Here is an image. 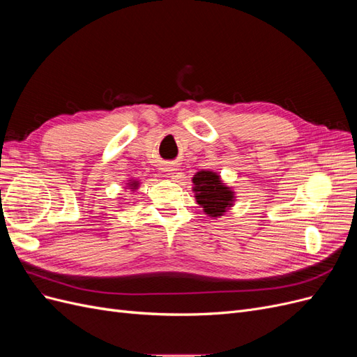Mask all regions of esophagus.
Segmentation results:
<instances>
[{"instance_id": "34e87169", "label": "esophagus", "mask_w": 357, "mask_h": 357, "mask_svg": "<svg viewBox=\"0 0 357 357\" xmlns=\"http://www.w3.org/2000/svg\"><path fill=\"white\" fill-rule=\"evenodd\" d=\"M162 171H165L167 174H169V176H172V174H176V171H177V168L172 165V164H165L164 165V168H162Z\"/></svg>"}]
</instances>
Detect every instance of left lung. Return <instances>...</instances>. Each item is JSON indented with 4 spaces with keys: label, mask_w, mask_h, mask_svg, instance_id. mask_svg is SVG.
Wrapping results in <instances>:
<instances>
[{
    "label": "left lung",
    "mask_w": 357,
    "mask_h": 357,
    "mask_svg": "<svg viewBox=\"0 0 357 357\" xmlns=\"http://www.w3.org/2000/svg\"><path fill=\"white\" fill-rule=\"evenodd\" d=\"M197 201L210 215H220L232 202V192L220 183L218 174L211 171H201L193 177Z\"/></svg>",
    "instance_id": "left-lung-1"
}]
</instances>
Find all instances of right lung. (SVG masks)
<instances>
[{"label":"right lung","instance_id":"1","mask_svg":"<svg viewBox=\"0 0 357 357\" xmlns=\"http://www.w3.org/2000/svg\"><path fill=\"white\" fill-rule=\"evenodd\" d=\"M134 188H135V186H134Z\"/></svg>","mask_w":357,"mask_h":357}]
</instances>
